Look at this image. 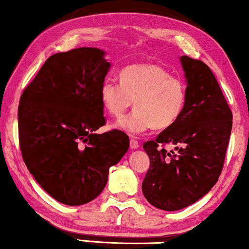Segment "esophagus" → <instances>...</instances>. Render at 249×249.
<instances>
[{"label":"esophagus","instance_id":"obj_1","mask_svg":"<svg viewBox=\"0 0 249 249\" xmlns=\"http://www.w3.org/2000/svg\"><path fill=\"white\" fill-rule=\"evenodd\" d=\"M130 148L131 149H137V148H139V144H138V142L136 141V139H130Z\"/></svg>","mask_w":249,"mask_h":249}]
</instances>
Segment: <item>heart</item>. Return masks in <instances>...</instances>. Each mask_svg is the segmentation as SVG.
Here are the masks:
<instances>
[{"mask_svg":"<svg viewBox=\"0 0 249 249\" xmlns=\"http://www.w3.org/2000/svg\"><path fill=\"white\" fill-rule=\"evenodd\" d=\"M100 100L113 118H121L132 105L136 110L117 124L131 136L149 129H164L178 120L187 100L186 85L164 68L154 63L132 64L120 72V83L103 81Z\"/></svg>","mask_w":249,"mask_h":249,"instance_id":"1","label":"heart"}]
</instances>
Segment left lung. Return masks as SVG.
Returning <instances> with one entry per match:
<instances>
[{
	"mask_svg": "<svg viewBox=\"0 0 249 249\" xmlns=\"http://www.w3.org/2000/svg\"><path fill=\"white\" fill-rule=\"evenodd\" d=\"M187 100L181 115L142 147L149 169L142 189L149 204L178 211L196 203L212 189L222 171L232 128V113L216 78L205 63L180 56ZM177 144L176 152L159 149Z\"/></svg>",
	"mask_w": 249,
	"mask_h": 249,
	"instance_id": "left-lung-1",
	"label": "left lung"
}]
</instances>
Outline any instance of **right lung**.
Listing matches in <instances>:
<instances>
[{
  "mask_svg": "<svg viewBox=\"0 0 249 249\" xmlns=\"http://www.w3.org/2000/svg\"><path fill=\"white\" fill-rule=\"evenodd\" d=\"M105 55L96 47L53 54L20 97L23 161L40 187L66 205L96 198L129 148L124 132H96L105 124L100 88L111 68Z\"/></svg>",
  "mask_w": 249,
  "mask_h": 249,
  "instance_id": "right-lung-1",
  "label": "right lung"
}]
</instances>
